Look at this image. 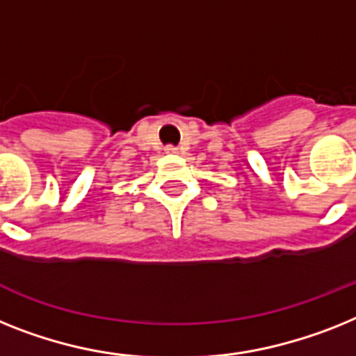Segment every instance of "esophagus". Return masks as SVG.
Segmentation results:
<instances>
[{"label": "esophagus", "mask_w": 356, "mask_h": 356, "mask_svg": "<svg viewBox=\"0 0 356 356\" xmlns=\"http://www.w3.org/2000/svg\"><path fill=\"white\" fill-rule=\"evenodd\" d=\"M165 152L167 154H178V149L172 145H169V147H165Z\"/></svg>", "instance_id": "obj_1"}]
</instances>
